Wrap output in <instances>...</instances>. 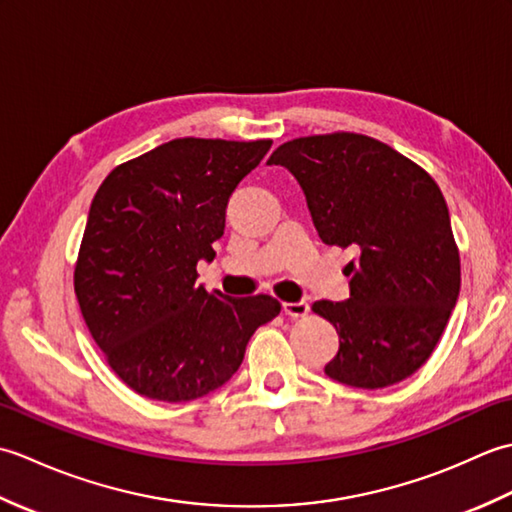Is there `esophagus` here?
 I'll return each instance as SVG.
<instances>
[{"label": "esophagus", "instance_id": "esophagus-1", "mask_svg": "<svg viewBox=\"0 0 512 512\" xmlns=\"http://www.w3.org/2000/svg\"><path fill=\"white\" fill-rule=\"evenodd\" d=\"M281 306H284V312L288 314L290 319H301V317H306V314L310 312V303L308 301H297V303L284 301V303H281Z\"/></svg>", "mask_w": 512, "mask_h": 512}]
</instances>
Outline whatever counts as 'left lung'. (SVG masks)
I'll return each instance as SVG.
<instances>
[{"instance_id":"left-lung-1","label":"left lung","mask_w":512,"mask_h":512,"mask_svg":"<svg viewBox=\"0 0 512 512\" xmlns=\"http://www.w3.org/2000/svg\"><path fill=\"white\" fill-rule=\"evenodd\" d=\"M268 165L297 178L325 244L358 250L345 266L350 299L312 306L339 332L325 374L380 389L418 372L460 295V250L436 180L396 149L352 132L288 140Z\"/></svg>"}]
</instances>
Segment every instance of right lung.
<instances>
[{
    "label": "right lung",
    "mask_w": 512,
    "mask_h": 512,
    "mask_svg": "<svg viewBox=\"0 0 512 512\" xmlns=\"http://www.w3.org/2000/svg\"><path fill=\"white\" fill-rule=\"evenodd\" d=\"M273 140L176 138L110 171L96 191L74 266L85 325L136 394L189 402L231 380L281 303L195 284L215 257L226 204Z\"/></svg>",
    "instance_id": "add662e5"
}]
</instances>
